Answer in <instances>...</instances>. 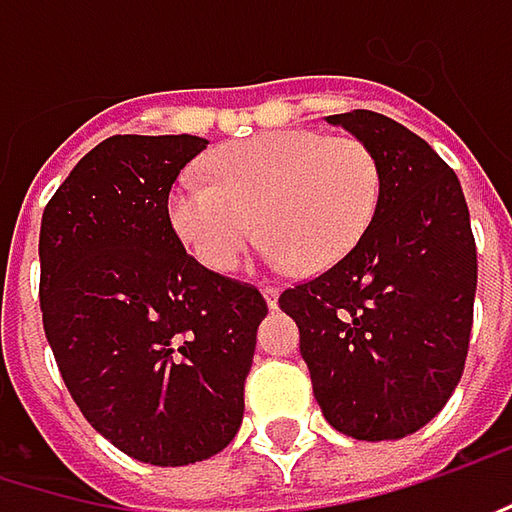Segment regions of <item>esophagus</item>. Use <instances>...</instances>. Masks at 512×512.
<instances>
[{
    "label": "esophagus",
    "instance_id": "34e87169",
    "mask_svg": "<svg viewBox=\"0 0 512 512\" xmlns=\"http://www.w3.org/2000/svg\"><path fill=\"white\" fill-rule=\"evenodd\" d=\"M262 294H265V303H268L271 309L279 306V288H274V285H265V288H262Z\"/></svg>",
    "mask_w": 512,
    "mask_h": 512
}]
</instances>
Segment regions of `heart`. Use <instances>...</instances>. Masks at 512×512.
<instances>
[{
  "label": "heart",
  "mask_w": 512,
  "mask_h": 512,
  "mask_svg": "<svg viewBox=\"0 0 512 512\" xmlns=\"http://www.w3.org/2000/svg\"><path fill=\"white\" fill-rule=\"evenodd\" d=\"M209 177L183 174L168 221L212 274L236 271L256 236L274 268L320 274L370 230L382 201L376 154L349 136L271 130L209 157Z\"/></svg>",
  "instance_id": "1"
}]
</instances>
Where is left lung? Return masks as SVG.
I'll return each instance as SVG.
<instances>
[{"label": "left lung", "instance_id": "1", "mask_svg": "<svg viewBox=\"0 0 512 512\" xmlns=\"http://www.w3.org/2000/svg\"><path fill=\"white\" fill-rule=\"evenodd\" d=\"M379 160L382 201L364 238L279 294L300 329L314 399L355 440L431 422L463 376L478 253L460 180L417 133L373 110L326 116Z\"/></svg>", "mask_w": 512, "mask_h": 512}]
</instances>
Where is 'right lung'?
<instances>
[{"mask_svg":"<svg viewBox=\"0 0 512 512\" xmlns=\"http://www.w3.org/2000/svg\"><path fill=\"white\" fill-rule=\"evenodd\" d=\"M201 136H110L69 171L40 224V311L92 428L154 466L218 455L244 417L268 303L206 271L168 221Z\"/></svg>","mask_w":512,"mask_h":512,"instance_id":"1","label":"right lung"}]
</instances>
